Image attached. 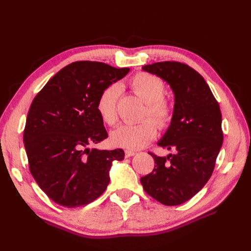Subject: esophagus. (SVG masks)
Segmentation results:
<instances>
[{
	"instance_id": "34e87169",
	"label": "esophagus",
	"mask_w": 251,
	"mask_h": 251,
	"mask_svg": "<svg viewBox=\"0 0 251 251\" xmlns=\"http://www.w3.org/2000/svg\"><path fill=\"white\" fill-rule=\"evenodd\" d=\"M134 155H136V151H130V150H126V157H132V156H134Z\"/></svg>"
}]
</instances>
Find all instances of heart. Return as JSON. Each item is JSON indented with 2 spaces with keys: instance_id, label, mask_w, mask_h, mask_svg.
Masks as SVG:
<instances>
[{
  "instance_id": "b5f03b06",
  "label": "heart",
  "mask_w": 251,
  "mask_h": 251,
  "mask_svg": "<svg viewBox=\"0 0 251 251\" xmlns=\"http://www.w3.org/2000/svg\"><path fill=\"white\" fill-rule=\"evenodd\" d=\"M133 92L147 103L142 118H147L137 125H123L111 134L113 146L126 150H139L153 141L158 133V126L165 130L170 127L174 118L172 103L163 97L165 83L156 75L140 72L131 80ZM121 87L119 83L104 88L97 100L96 108L101 119L109 126L118 120L117 102ZM148 117L153 118L148 119ZM158 126H157L156 125Z\"/></svg>"
}]
</instances>
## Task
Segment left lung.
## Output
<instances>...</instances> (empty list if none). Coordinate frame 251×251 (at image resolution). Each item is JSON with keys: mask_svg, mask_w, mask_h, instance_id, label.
Returning a JSON list of instances; mask_svg holds the SVG:
<instances>
[{"mask_svg": "<svg viewBox=\"0 0 251 251\" xmlns=\"http://www.w3.org/2000/svg\"><path fill=\"white\" fill-rule=\"evenodd\" d=\"M171 86L175 94L173 123L158 146L175 154L159 157L151 173L140 178L144 191L168 206L192 199L209 180L223 143L219 103L201 75L179 62L142 67Z\"/></svg>", "mask_w": 251, "mask_h": 251, "instance_id": "obj_1", "label": "left lung"}]
</instances>
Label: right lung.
I'll return each mask as SVG.
<instances>
[{
  "label": "right lung",
  "instance_id": "obj_1",
  "mask_svg": "<svg viewBox=\"0 0 251 251\" xmlns=\"http://www.w3.org/2000/svg\"><path fill=\"white\" fill-rule=\"evenodd\" d=\"M128 68L81 60L49 79L30 105L24 143L30 173L49 198L64 207H78L107 188L121 149H90L108 137L96 103L101 91L125 77Z\"/></svg>",
  "mask_w": 251,
  "mask_h": 251
}]
</instances>
